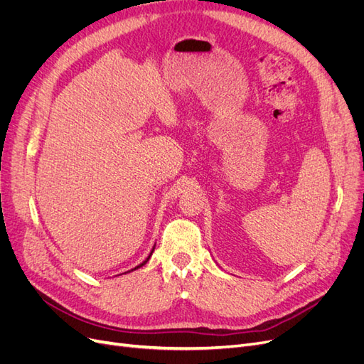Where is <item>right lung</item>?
I'll return each mask as SVG.
<instances>
[{
  "instance_id": "add662e5",
  "label": "right lung",
  "mask_w": 364,
  "mask_h": 364,
  "mask_svg": "<svg viewBox=\"0 0 364 364\" xmlns=\"http://www.w3.org/2000/svg\"><path fill=\"white\" fill-rule=\"evenodd\" d=\"M153 252H154V247H153V249H151V252H150V255H148V257H146V258H145V261H142V262H141V264H139V265H136V267H134V268H132V270H129V272H126V273H130V272H134V270H138V268H141V267H142V265H145V264H146V261H148V259H150V258H151V255H153ZM126 273H124V274H126Z\"/></svg>"
}]
</instances>
